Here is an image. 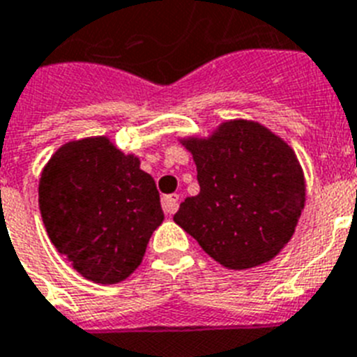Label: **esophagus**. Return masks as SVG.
Listing matches in <instances>:
<instances>
[{"instance_id":"1","label":"esophagus","mask_w":357,"mask_h":357,"mask_svg":"<svg viewBox=\"0 0 357 357\" xmlns=\"http://www.w3.org/2000/svg\"><path fill=\"white\" fill-rule=\"evenodd\" d=\"M162 210L166 215H173L178 210V195H164L162 197Z\"/></svg>"}]
</instances>
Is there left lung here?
Listing matches in <instances>:
<instances>
[{"instance_id":"1","label":"left lung","mask_w":357,"mask_h":357,"mask_svg":"<svg viewBox=\"0 0 357 357\" xmlns=\"http://www.w3.org/2000/svg\"><path fill=\"white\" fill-rule=\"evenodd\" d=\"M178 140L193 155L200 191L185 197L176 225L228 270H250L279 255L305 210L296 151L266 126L244 119Z\"/></svg>"}]
</instances>
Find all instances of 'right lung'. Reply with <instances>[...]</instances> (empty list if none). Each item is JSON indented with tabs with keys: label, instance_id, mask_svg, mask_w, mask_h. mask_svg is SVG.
<instances>
[{
	"label": "right lung",
	"instance_id": "1",
	"mask_svg": "<svg viewBox=\"0 0 357 357\" xmlns=\"http://www.w3.org/2000/svg\"><path fill=\"white\" fill-rule=\"evenodd\" d=\"M38 204L54 248L100 284L128 279L164 220L153 176L109 137L63 144L41 172Z\"/></svg>",
	"mask_w": 357,
	"mask_h": 357
}]
</instances>
